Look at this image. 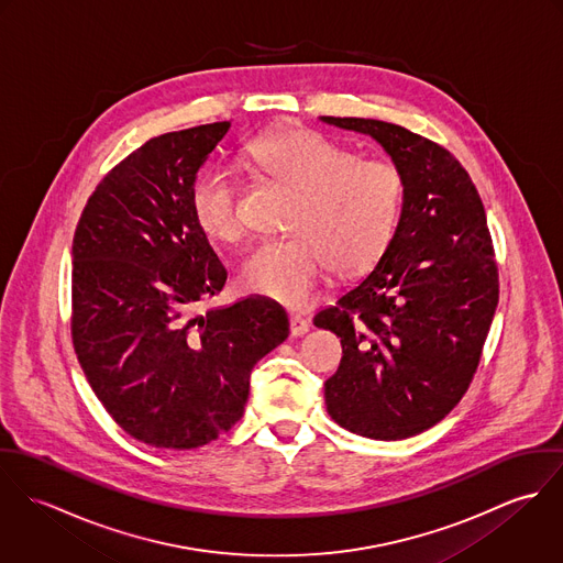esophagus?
I'll return each mask as SVG.
<instances>
[{
  "label": "esophagus",
  "mask_w": 563,
  "mask_h": 563,
  "mask_svg": "<svg viewBox=\"0 0 563 563\" xmlns=\"http://www.w3.org/2000/svg\"><path fill=\"white\" fill-rule=\"evenodd\" d=\"M310 331V321H306L303 317H290V333L292 335H303Z\"/></svg>",
  "instance_id": "1"
}]
</instances>
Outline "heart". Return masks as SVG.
I'll return each instance as SVG.
<instances>
[{
  "mask_svg": "<svg viewBox=\"0 0 563 563\" xmlns=\"http://www.w3.org/2000/svg\"><path fill=\"white\" fill-rule=\"evenodd\" d=\"M249 161L297 195L290 241L262 244L242 268V286L290 310L317 299L327 268L353 277L388 249L401 217L405 179L388 161H364L308 128H284L255 139ZM192 217L214 242L241 241L239 184L225 170L206 173L192 188Z\"/></svg>",
  "mask_w": 563,
  "mask_h": 563,
  "instance_id": "1",
  "label": "heart"
}]
</instances>
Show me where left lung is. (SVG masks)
<instances>
[{
	"label": "left lung",
	"instance_id": "8db88e82",
	"mask_svg": "<svg viewBox=\"0 0 563 563\" xmlns=\"http://www.w3.org/2000/svg\"><path fill=\"white\" fill-rule=\"evenodd\" d=\"M321 119L373 136L405 179L382 260L314 319L342 342L324 382L327 411L366 438H411L462 401L496 312L498 266L482 197L460 161L420 134L377 119Z\"/></svg>",
	"mask_w": 563,
	"mask_h": 563
}]
</instances>
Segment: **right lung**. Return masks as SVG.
Listing matches in <instances>:
<instances>
[{
  "mask_svg": "<svg viewBox=\"0 0 563 563\" xmlns=\"http://www.w3.org/2000/svg\"><path fill=\"white\" fill-rule=\"evenodd\" d=\"M230 121L168 132L119 162L74 236L71 338L112 420L158 449H197L244 413L253 366L290 324L249 297L199 314L228 271L192 217L197 170Z\"/></svg>",
  "mask_w": 563,
  "mask_h": 563,
  "instance_id": "1",
  "label": "right lung"
}]
</instances>
